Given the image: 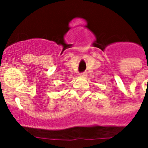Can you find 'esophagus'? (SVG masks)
I'll use <instances>...</instances> for the list:
<instances>
[{
	"instance_id": "1",
	"label": "esophagus",
	"mask_w": 148,
	"mask_h": 148,
	"mask_svg": "<svg viewBox=\"0 0 148 148\" xmlns=\"http://www.w3.org/2000/svg\"><path fill=\"white\" fill-rule=\"evenodd\" d=\"M80 76L82 77H85L87 76V73H86V72H82V73L80 74Z\"/></svg>"
}]
</instances>
